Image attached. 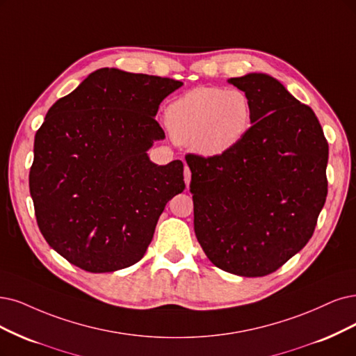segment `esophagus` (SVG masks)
<instances>
[{"label": "esophagus", "instance_id": "esophagus-1", "mask_svg": "<svg viewBox=\"0 0 356 356\" xmlns=\"http://www.w3.org/2000/svg\"><path fill=\"white\" fill-rule=\"evenodd\" d=\"M185 183H186V186L189 188V185H191V170H189L188 165H185Z\"/></svg>", "mask_w": 356, "mask_h": 356}]
</instances>
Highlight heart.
<instances>
[{
  "label": "heart",
  "mask_w": 356,
  "mask_h": 356,
  "mask_svg": "<svg viewBox=\"0 0 356 356\" xmlns=\"http://www.w3.org/2000/svg\"><path fill=\"white\" fill-rule=\"evenodd\" d=\"M171 136L198 155L214 158L242 142L252 124V104L243 90L193 88L165 111Z\"/></svg>",
  "instance_id": "b5f03b06"
}]
</instances>
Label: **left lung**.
Listing matches in <instances>:
<instances>
[{
  "instance_id": "obj_1",
  "label": "left lung",
  "mask_w": 356,
  "mask_h": 356,
  "mask_svg": "<svg viewBox=\"0 0 356 356\" xmlns=\"http://www.w3.org/2000/svg\"><path fill=\"white\" fill-rule=\"evenodd\" d=\"M252 126L214 158L191 155L193 227L213 264L262 277L304 248L327 196L328 143L317 115L266 73L232 77Z\"/></svg>"
}]
</instances>
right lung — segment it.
Here are the masks:
<instances>
[{
    "label": "right lung",
    "mask_w": 356,
    "mask_h": 356,
    "mask_svg": "<svg viewBox=\"0 0 356 356\" xmlns=\"http://www.w3.org/2000/svg\"><path fill=\"white\" fill-rule=\"evenodd\" d=\"M181 85L104 67L48 110L29 188L39 230L70 264L111 273L147 252L165 204L185 189L180 160L148 156L165 138L158 107Z\"/></svg>",
    "instance_id": "add662e5"
}]
</instances>
